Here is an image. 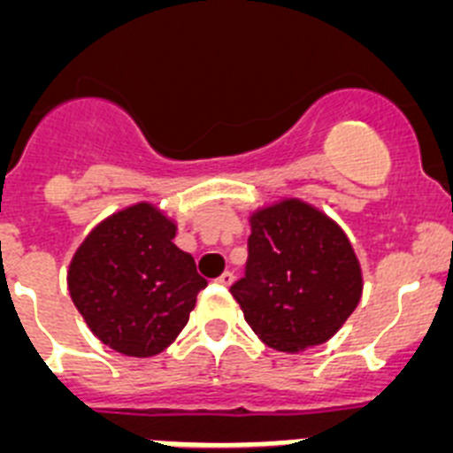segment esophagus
Segmentation results:
<instances>
[{
	"mask_svg": "<svg viewBox=\"0 0 453 453\" xmlns=\"http://www.w3.org/2000/svg\"><path fill=\"white\" fill-rule=\"evenodd\" d=\"M234 272H222V274H219V279H218V283L219 286H231V283H234Z\"/></svg>",
	"mask_w": 453,
	"mask_h": 453,
	"instance_id": "obj_1",
	"label": "esophagus"
}]
</instances>
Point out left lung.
Wrapping results in <instances>:
<instances>
[{"instance_id": "1", "label": "left lung", "mask_w": 453, "mask_h": 453, "mask_svg": "<svg viewBox=\"0 0 453 453\" xmlns=\"http://www.w3.org/2000/svg\"><path fill=\"white\" fill-rule=\"evenodd\" d=\"M363 290L347 235L313 206L286 199L251 215L245 276L231 295L254 334L279 351L322 345Z\"/></svg>"}]
</instances>
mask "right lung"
<instances>
[{
  "mask_svg": "<svg viewBox=\"0 0 453 453\" xmlns=\"http://www.w3.org/2000/svg\"><path fill=\"white\" fill-rule=\"evenodd\" d=\"M177 226L151 203L104 219L67 272L72 302L104 345L124 356L161 354L181 334L199 290L195 258L172 240Z\"/></svg>",
  "mask_w": 453,
  "mask_h": 453,
  "instance_id": "obj_1",
  "label": "right lung"
}]
</instances>
